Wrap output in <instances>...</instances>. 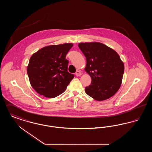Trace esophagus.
<instances>
[{
  "label": "esophagus",
  "instance_id": "esophagus-1",
  "mask_svg": "<svg viewBox=\"0 0 152 152\" xmlns=\"http://www.w3.org/2000/svg\"><path fill=\"white\" fill-rule=\"evenodd\" d=\"M75 75H76V76H81V75H82V73H81V72L79 71H76V72L75 73Z\"/></svg>",
  "mask_w": 152,
  "mask_h": 152
}]
</instances>
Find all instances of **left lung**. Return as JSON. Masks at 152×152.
I'll return each instance as SVG.
<instances>
[{"instance_id": "obj_1", "label": "left lung", "mask_w": 152, "mask_h": 152, "mask_svg": "<svg viewBox=\"0 0 152 152\" xmlns=\"http://www.w3.org/2000/svg\"><path fill=\"white\" fill-rule=\"evenodd\" d=\"M85 55V71L92 79L91 84L86 87L88 95L97 101L108 99L121 87L124 64L116 51L99 42L78 44Z\"/></svg>"}]
</instances>
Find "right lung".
Listing matches in <instances>:
<instances>
[{
  "label": "right lung",
  "instance_id": "obj_1",
  "mask_svg": "<svg viewBox=\"0 0 152 152\" xmlns=\"http://www.w3.org/2000/svg\"><path fill=\"white\" fill-rule=\"evenodd\" d=\"M72 43L51 45L40 49L29 59L27 72L31 86L39 94L54 98L63 94L74 75L67 71L65 59Z\"/></svg>",
  "mask_w": 152,
  "mask_h": 152
}]
</instances>
